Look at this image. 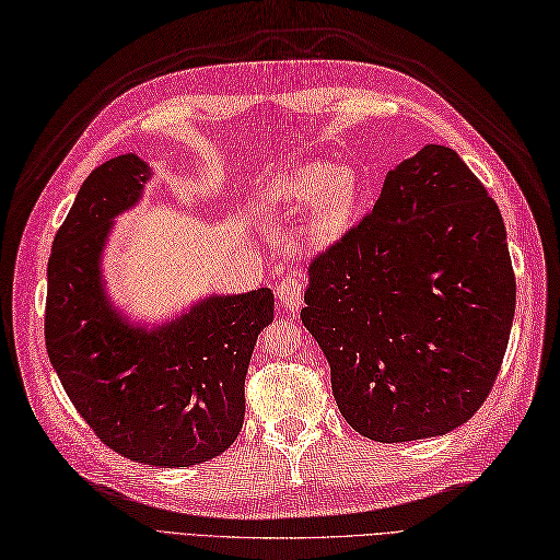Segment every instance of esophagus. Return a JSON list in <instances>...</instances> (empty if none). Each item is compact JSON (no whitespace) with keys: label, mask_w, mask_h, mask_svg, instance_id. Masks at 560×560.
Instances as JSON below:
<instances>
[{"label":"esophagus","mask_w":560,"mask_h":560,"mask_svg":"<svg viewBox=\"0 0 560 560\" xmlns=\"http://www.w3.org/2000/svg\"><path fill=\"white\" fill-rule=\"evenodd\" d=\"M276 296H278L280 306H284L288 311H296L299 306H302V299H304V280L296 276H284L278 282Z\"/></svg>","instance_id":"obj_1"}]
</instances>
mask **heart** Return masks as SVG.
Returning a JSON list of instances; mask_svg holds the SVG:
<instances>
[{"label": "heart", "mask_w": 560, "mask_h": 560, "mask_svg": "<svg viewBox=\"0 0 560 560\" xmlns=\"http://www.w3.org/2000/svg\"><path fill=\"white\" fill-rule=\"evenodd\" d=\"M359 197L357 173L325 161H306L272 173L258 187V199L268 209H296L306 203L299 237L308 252L330 249L345 237L359 211Z\"/></svg>", "instance_id": "b5f03b06"}]
</instances>
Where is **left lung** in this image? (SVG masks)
<instances>
[{"label": "left lung", "mask_w": 560, "mask_h": 560, "mask_svg": "<svg viewBox=\"0 0 560 560\" xmlns=\"http://www.w3.org/2000/svg\"><path fill=\"white\" fill-rule=\"evenodd\" d=\"M304 302L353 430L442 438L485 404L509 347L515 278L497 201L454 149L425 144L311 264Z\"/></svg>", "instance_id": "obj_1"}]
</instances>
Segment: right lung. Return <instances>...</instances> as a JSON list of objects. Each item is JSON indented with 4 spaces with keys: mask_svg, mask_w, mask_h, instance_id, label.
Returning <instances> with one entry per match:
<instances>
[{
    "mask_svg": "<svg viewBox=\"0 0 560 560\" xmlns=\"http://www.w3.org/2000/svg\"><path fill=\"white\" fill-rule=\"evenodd\" d=\"M152 168L120 154L94 168L51 244L45 339L68 399L116 454L159 468L221 456L244 422V377L272 320L268 288L201 296L149 327L108 294L104 249Z\"/></svg>",
    "mask_w": 560,
    "mask_h": 560,
    "instance_id": "obj_1",
    "label": "right lung"
}]
</instances>
